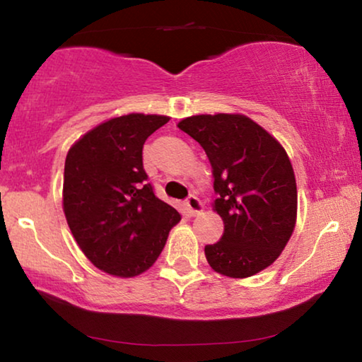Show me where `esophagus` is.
I'll return each mask as SVG.
<instances>
[{
	"label": "esophagus",
	"mask_w": 362,
	"mask_h": 362,
	"mask_svg": "<svg viewBox=\"0 0 362 362\" xmlns=\"http://www.w3.org/2000/svg\"><path fill=\"white\" fill-rule=\"evenodd\" d=\"M185 204H186L187 214H189V216H197V214H201V212H202V204H201V201L197 199V197H196L194 194H191L189 197H187Z\"/></svg>",
	"instance_id": "obj_1"
}]
</instances>
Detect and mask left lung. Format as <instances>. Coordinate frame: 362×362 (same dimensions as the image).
I'll use <instances>...</instances> for the list:
<instances>
[{"label":"left lung","instance_id":"1","mask_svg":"<svg viewBox=\"0 0 362 362\" xmlns=\"http://www.w3.org/2000/svg\"><path fill=\"white\" fill-rule=\"evenodd\" d=\"M204 148L214 175L221 240L204 247L217 274L245 279L279 259L296 222L295 173L284 146L235 113L194 115L177 123Z\"/></svg>","mask_w":362,"mask_h":362}]
</instances>
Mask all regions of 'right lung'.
I'll return each mask as SVG.
<instances>
[{
  "label": "right lung",
  "instance_id": "add662e5",
  "mask_svg": "<svg viewBox=\"0 0 362 362\" xmlns=\"http://www.w3.org/2000/svg\"><path fill=\"white\" fill-rule=\"evenodd\" d=\"M168 120L143 113L112 118L67 153L64 214L87 259L110 275L128 279L150 269L181 221L143 170V145Z\"/></svg>",
  "mask_w": 362,
  "mask_h": 362
}]
</instances>
